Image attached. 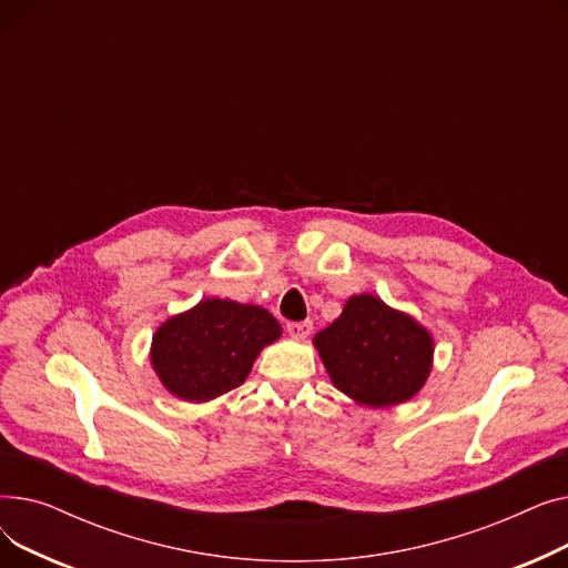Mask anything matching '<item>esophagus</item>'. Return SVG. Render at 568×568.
<instances>
[{
  "label": "esophagus",
  "instance_id": "esophagus-1",
  "mask_svg": "<svg viewBox=\"0 0 568 568\" xmlns=\"http://www.w3.org/2000/svg\"><path fill=\"white\" fill-rule=\"evenodd\" d=\"M285 329H287V334H290L292 338L304 341V338H308V336L313 334V322H311V320H304V322H287Z\"/></svg>",
  "mask_w": 568,
  "mask_h": 568
}]
</instances>
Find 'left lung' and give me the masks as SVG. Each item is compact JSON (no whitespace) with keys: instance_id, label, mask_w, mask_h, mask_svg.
I'll return each mask as SVG.
<instances>
[{"instance_id":"left-lung-1","label":"left lung","mask_w":568,"mask_h":568,"mask_svg":"<svg viewBox=\"0 0 568 568\" xmlns=\"http://www.w3.org/2000/svg\"><path fill=\"white\" fill-rule=\"evenodd\" d=\"M313 345L332 384L362 407H394L419 394L433 371L435 338L409 313L371 292L352 294Z\"/></svg>"}]
</instances>
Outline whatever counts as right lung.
<instances>
[{"label": "right lung", "instance_id": "obj_1", "mask_svg": "<svg viewBox=\"0 0 568 568\" xmlns=\"http://www.w3.org/2000/svg\"><path fill=\"white\" fill-rule=\"evenodd\" d=\"M281 334L266 308L206 296L161 322L149 362L165 392L200 405L242 386L260 352Z\"/></svg>", "mask_w": 568, "mask_h": 568}]
</instances>
